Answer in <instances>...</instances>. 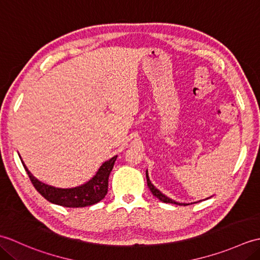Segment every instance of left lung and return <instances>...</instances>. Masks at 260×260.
Returning <instances> with one entry per match:
<instances>
[{
    "label": "left lung",
    "instance_id": "obj_1",
    "mask_svg": "<svg viewBox=\"0 0 260 260\" xmlns=\"http://www.w3.org/2000/svg\"><path fill=\"white\" fill-rule=\"evenodd\" d=\"M146 181H147V186H148V189L151 190V192L153 193V196H154V197H156L159 201L165 202V203H174V204H179V206H187V204H190V203H180V202H176V201L172 200V199H170L169 197H167L165 194H163V193H162L161 191H159L158 189H156V187L153 185V183L151 182L150 178H148V173H147V171H146ZM193 203H196V202H193Z\"/></svg>",
    "mask_w": 260,
    "mask_h": 260
}]
</instances>
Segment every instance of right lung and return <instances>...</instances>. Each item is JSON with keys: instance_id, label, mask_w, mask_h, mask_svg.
<instances>
[{"instance_id": "obj_1", "label": "right lung", "mask_w": 260, "mask_h": 260, "mask_svg": "<svg viewBox=\"0 0 260 260\" xmlns=\"http://www.w3.org/2000/svg\"><path fill=\"white\" fill-rule=\"evenodd\" d=\"M116 158H117V155L104 162L96 174L86 183L75 187H66V189L64 187L49 185L39 181L36 176L31 174L22 159L21 162L23 164L24 170L29 175L33 186L49 202L67 208H82L99 202L107 194L108 178L114 168Z\"/></svg>"}]
</instances>
